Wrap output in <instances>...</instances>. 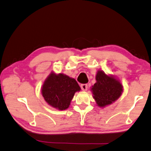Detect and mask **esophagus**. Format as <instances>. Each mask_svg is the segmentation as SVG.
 I'll return each instance as SVG.
<instances>
[{
	"label": "esophagus",
	"mask_w": 151,
	"mask_h": 151,
	"mask_svg": "<svg viewBox=\"0 0 151 151\" xmlns=\"http://www.w3.org/2000/svg\"><path fill=\"white\" fill-rule=\"evenodd\" d=\"M81 88L83 91H87V88H88V85H87V84H81Z\"/></svg>",
	"instance_id": "1"
}]
</instances>
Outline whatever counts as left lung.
Instances as JSON below:
<instances>
[{
    "instance_id": "1",
    "label": "left lung",
    "mask_w": 151,
    "mask_h": 151,
    "mask_svg": "<svg viewBox=\"0 0 151 151\" xmlns=\"http://www.w3.org/2000/svg\"><path fill=\"white\" fill-rule=\"evenodd\" d=\"M96 80L91 89L93 97L99 106H106L120 97L123 91L120 81L106 76L102 71L96 73Z\"/></svg>"
}]
</instances>
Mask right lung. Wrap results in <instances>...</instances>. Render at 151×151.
<instances>
[{
  "label": "right lung",
  "instance_id": "obj_1",
  "mask_svg": "<svg viewBox=\"0 0 151 151\" xmlns=\"http://www.w3.org/2000/svg\"><path fill=\"white\" fill-rule=\"evenodd\" d=\"M80 87L74 79L66 75L52 73L42 87V96L48 104L58 110H66Z\"/></svg>",
  "mask_w": 151,
  "mask_h": 151
}]
</instances>
